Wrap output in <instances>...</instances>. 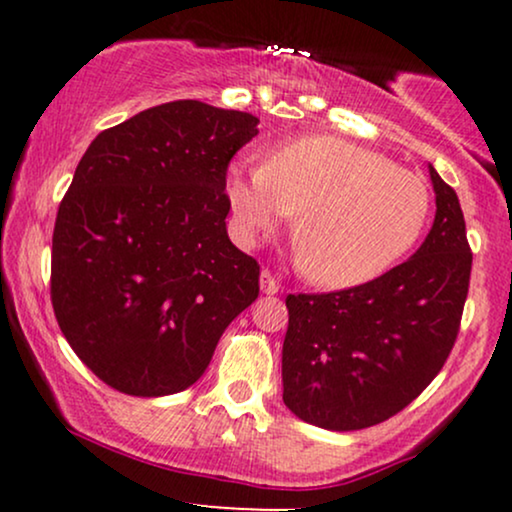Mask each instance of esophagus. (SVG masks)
I'll return each mask as SVG.
<instances>
[{
	"instance_id": "1",
	"label": "esophagus",
	"mask_w": 512,
	"mask_h": 512,
	"mask_svg": "<svg viewBox=\"0 0 512 512\" xmlns=\"http://www.w3.org/2000/svg\"><path fill=\"white\" fill-rule=\"evenodd\" d=\"M261 291L265 293V296H275V293L279 291V282L270 275L268 270L261 272Z\"/></svg>"
}]
</instances>
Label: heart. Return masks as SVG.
<instances>
[{"instance_id": "heart-1", "label": "heart", "mask_w": 512, "mask_h": 512, "mask_svg": "<svg viewBox=\"0 0 512 512\" xmlns=\"http://www.w3.org/2000/svg\"><path fill=\"white\" fill-rule=\"evenodd\" d=\"M226 198L247 242L298 212L300 270L326 289L373 282L394 268L431 214V191L419 174L331 135L279 144L265 163L235 160L226 170Z\"/></svg>"}]
</instances>
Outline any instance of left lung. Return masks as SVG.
<instances>
[{
    "label": "left lung",
    "mask_w": 512,
    "mask_h": 512,
    "mask_svg": "<svg viewBox=\"0 0 512 512\" xmlns=\"http://www.w3.org/2000/svg\"><path fill=\"white\" fill-rule=\"evenodd\" d=\"M436 219L415 254L373 282L286 296L284 405L328 431L394 417L440 373L457 340L473 254L459 198L429 165Z\"/></svg>",
    "instance_id": "left-lung-1"
}]
</instances>
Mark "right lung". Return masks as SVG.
<instances>
[{
    "label": "right lung",
    "mask_w": 512,
    "mask_h": 512,
    "mask_svg": "<svg viewBox=\"0 0 512 512\" xmlns=\"http://www.w3.org/2000/svg\"><path fill=\"white\" fill-rule=\"evenodd\" d=\"M258 118L198 100L139 111L97 135L53 230L51 300L76 356L128 396L179 394L258 296L230 242L226 170Z\"/></svg>",
    "instance_id": "add662e5"
}]
</instances>
